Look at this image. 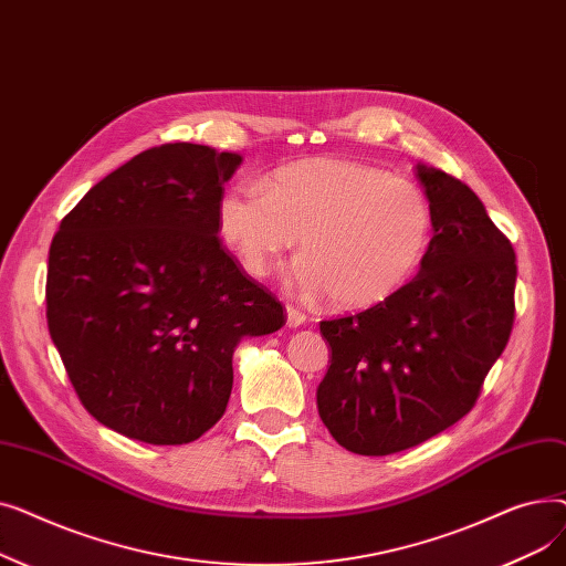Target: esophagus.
<instances>
[{"mask_svg": "<svg viewBox=\"0 0 566 566\" xmlns=\"http://www.w3.org/2000/svg\"><path fill=\"white\" fill-rule=\"evenodd\" d=\"M305 321H307L305 312H301L298 307H293V305H286V325H289V328H301Z\"/></svg>", "mask_w": 566, "mask_h": 566, "instance_id": "obj_1", "label": "esophagus"}]
</instances>
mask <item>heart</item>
<instances>
[{
    "mask_svg": "<svg viewBox=\"0 0 566 566\" xmlns=\"http://www.w3.org/2000/svg\"><path fill=\"white\" fill-rule=\"evenodd\" d=\"M431 208L408 178L380 167L307 158L241 184L218 203V231L248 273L263 277L298 245L286 284L342 310L374 307L418 271L431 241Z\"/></svg>",
    "mask_w": 566,
    "mask_h": 566,
    "instance_id": "heart-1",
    "label": "heart"
}]
</instances>
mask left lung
Instances as JSON below:
<instances>
[{"label": "left lung", "mask_w": 566, "mask_h": 566, "mask_svg": "<svg viewBox=\"0 0 566 566\" xmlns=\"http://www.w3.org/2000/svg\"><path fill=\"white\" fill-rule=\"evenodd\" d=\"M433 238L420 273L360 314L321 321L333 358L316 403L353 454L415 448L478 401L514 325L516 254L459 178L418 165Z\"/></svg>", "instance_id": "left-lung-1"}]
</instances>
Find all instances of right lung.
I'll use <instances>...</instances> for the list:
<instances>
[{
  "label": "right lung",
  "mask_w": 566,
  "mask_h": 566,
  "mask_svg": "<svg viewBox=\"0 0 566 566\" xmlns=\"http://www.w3.org/2000/svg\"><path fill=\"white\" fill-rule=\"evenodd\" d=\"M243 158L176 142L107 174L59 224L48 328L82 406L107 429L184 444L227 410L233 350L286 323L218 238Z\"/></svg>",
  "instance_id": "1"
}]
</instances>
